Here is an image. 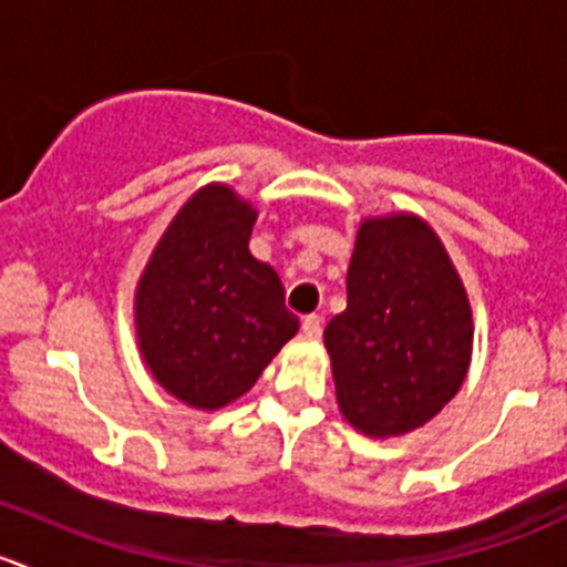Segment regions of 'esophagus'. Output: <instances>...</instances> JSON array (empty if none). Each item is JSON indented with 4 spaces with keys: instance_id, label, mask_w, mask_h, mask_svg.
<instances>
[{
    "instance_id": "1",
    "label": "esophagus",
    "mask_w": 567,
    "mask_h": 567,
    "mask_svg": "<svg viewBox=\"0 0 567 567\" xmlns=\"http://www.w3.org/2000/svg\"><path fill=\"white\" fill-rule=\"evenodd\" d=\"M320 329H323V320H320V316H307L301 320V331H305L307 340H318Z\"/></svg>"
}]
</instances>
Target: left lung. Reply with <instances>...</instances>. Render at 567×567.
Here are the masks:
<instances>
[{
  "label": "left lung",
  "instance_id": "left-lung-1",
  "mask_svg": "<svg viewBox=\"0 0 567 567\" xmlns=\"http://www.w3.org/2000/svg\"><path fill=\"white\" fill-rule=\"evenodd\" d=\"M337 405L370 439L405 436L458 394L472 364L468 293L422 216L359 221L348 307L323 331Z\"/></svg>",
  "mask_w": 567,
  "mask_h": 567
}]
</instances>
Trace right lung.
<instances>
[{
	"mask_svg": "<svg viewBox=\"0 0 567 567\" xmlns=\"http://www.w3.org/2000/svg\"><path fill=\"white\" fill-rule=\"evenodd\" d=\"M255 221V205L227 183L197 188L136 282L142 362L192 409H225L249 392L299 331L279 274L249 251Z\"/></svg>",
	"mask_w": 567,
	"mask_h": 567,
	"instance_id": "obj_1",
	"label": "right lung"
}]
</instances>
